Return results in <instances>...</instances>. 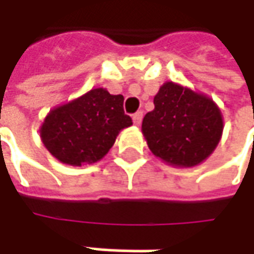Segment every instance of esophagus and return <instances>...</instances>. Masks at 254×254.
Masks as SVG:
<instances>
[{
	"mask_svg": "<svg viewBox=\"0 0 254 254\" xmlns=\"http://www.w3.org/2000/svg\"><path fill=\"white\" fill-rule=\"evenodd\" d=\"M141 120H142V112H137L132 114V122L135 126H140L141 124Z\"/></svg>",
	"mask_w": 254,
	"mask_h": 254,
	"instance_id": "1",
	"label": "esophagus"
}]
</instances>
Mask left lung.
<instances>
[{
	"mask_svg": "<svg viewBox=\"0 0 254 254\" xmlns=\"http://www.w3.org/2000/svg\"><path fill=\"white\" fill-rule=\"evenodd\" d=\"M142 134L151 152L170 165L195 167L219 144L223 119L205 94L167 82L154 97V110L142 120Z\"/></svg>",
	"mask_w": 254,
	"mask_h": 254,
	"instance_id": "obj_1",
	"label": "left lung"
}]
</instances>
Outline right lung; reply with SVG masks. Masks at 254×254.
Listing matches in <instances>:
<instances>
[{
	"instance_id": "obj_1",
	"label": "right lung",
	"mask_w": 254,
	"mask_h": 254,
	"mask_svg": "<svg viewBox=\"0 0 254 254\" xmlns=\"http://www.w3.org/2000/svg\"><path fill=\"white\" fill-rule=\"evenodd\" d=\"M124 97L92 89L48 113L41 127L46 150L64 164L80 167L102 160L123 128L132 120L124 114Z\"/></svg>"
}]
</instances>
